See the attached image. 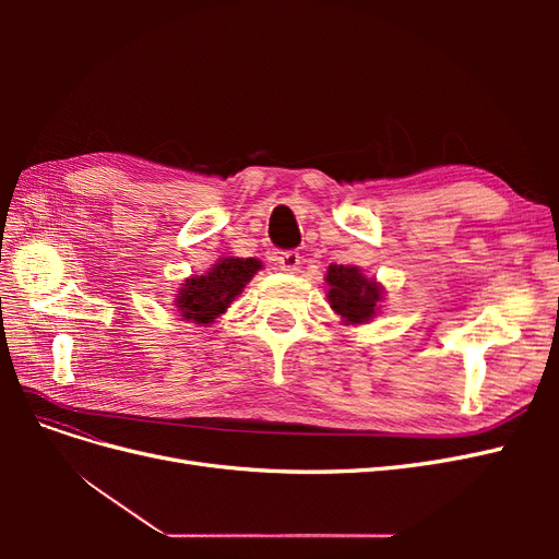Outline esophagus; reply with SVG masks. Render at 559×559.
<instances>
[{
    "label": "esophagus",
    "instance_id": "34e87169",
    "mask_svg": "<svg viewBox=\"0 0 559 559\" xmlns=\"http://www.w3.org/2000/svg\"><path fill=\"white\" fill-rule=\"evenodd\" d=\"M277 263H280V270H284V273H296L298 265H300V253L298 251H284L277 257Z\"/></svg>",
    "mask_w": 559,
    "mask_h": 559
}]
</instances>
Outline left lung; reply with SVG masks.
I'll return each instance as SVG.
<instances>
[{"instance_id":"1","label":"left lung","mask_w":559,"mask_h":559,"mask_svg":"<svg viewBox=\"0 0 559 559\" xmlns=\"http://www.w3.org/2000/svg\"><path fill=\"white\" fill-rule=\"evenodd\" d=\"M329 302L345 324H366L376 317L382 300V286L364 277L357 265H329L326 270Z\"/></svg>"}]
</instances>
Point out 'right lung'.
Listing matches in <instances>:
<instances>
[{
	"mask_svg": "<svg viewBox=\"0 0 559 559\" xmlns=\"http://www.w3.org/2000/svg\"><path fill=\"white\" fill-rule=\"evenodd\" d=\"M263 265L259 259L226 257L214 263L205 275H193L186 280L175 298L181 319L195 324H212L224 314L230 302L242 294L247 282L259 273Z\"/></svg>",
	"mask_w": 559,
	"mask_h": 559,
	"instance_id": "obj_1",
	"label": "right lung"
}]
</instances>
